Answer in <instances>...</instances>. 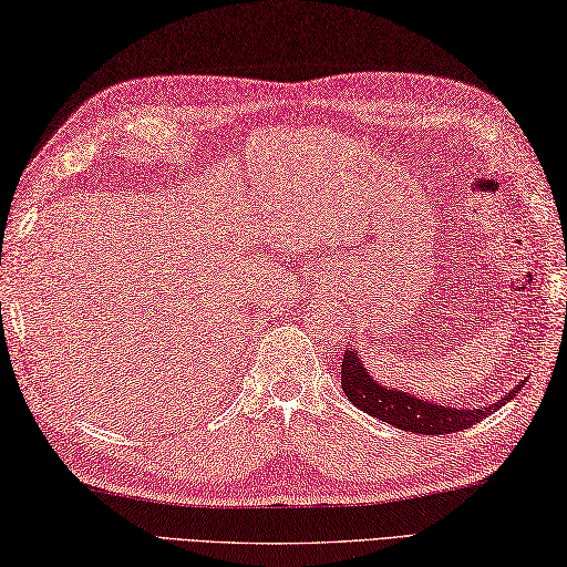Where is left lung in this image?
<instances>
[{"label":"left lung","instance_id":"8db88e82","mask_svg":"<svg viewBox=\"0 0 567 567\" xmlns=\"http://www.w3.org/2000/svg\"><path fill=\"white\" fill-rule=\"evenodd\" d=\"M342 388L351 405H357L375 420L398 426V430L417 434H451L468 430V426L483 422L487 414L507 405L524 388V383L514 385L505 398H499L493 405L451 408L442 405V402L422 400L417 395L405 393V390L381 385L369 373V367L361 361L359 351L347 349L342 359Z\"/></svg>","mask_w":567,"mask_h":567}]
</instances>
